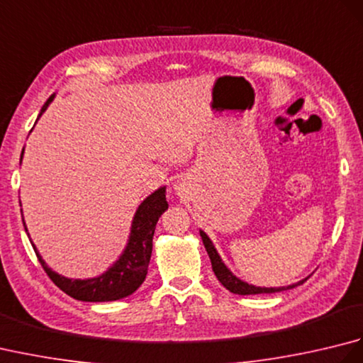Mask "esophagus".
<instances>
[{
  "mask_svg": "<svg viewBox=\"0 0 363 363\" xmlns=\"http://www.w3.org/2000/svg\"><path fill=\"white\" fill-rule=\"evenodd\" d=\"M173 189H174V191L179 196H182V195H186L187 194V187H186V182H184L182 179H177L174 184H173Z\"/></svg>",
  "mask_w": 363,
  "mask_h": 363,
  "instance_id": "34e87169",
  "label": "esophagus"
}]
</instances>
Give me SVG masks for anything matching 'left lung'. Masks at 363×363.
Returning a JSON list of instances; mask_svg holds the SVG:
<instances>
[{
	"mask_svg": "<svg viewBox=\"0 0 363 363\" xmlns=\"http://www.w3.org/2000/svg\"><path fill=\"white\" fill-rule=\"evenodd\" d=\"M199 235L203 238V243H204V248L209 254L211 262H212V269L215 276L218 277V281L221 282L223 287H226L230 293H235V295H260V293H276V291H282V290H289V289H295L298 285L304 284L307 279H309V276L304 277V279L298 281L296 284H291L287 285V287H256V285L248 284L242 281L240 277H237L230 269L226 267L225 262H223L221 256L218 254L217 248H215V245L212 243V240L209 238L204 230H199Z\"/></svg>",
	"mask_w": 363,
	"mask_h": 363,
	"instance_id": "8db88e82",
	"label": "left lung"
}]
</instances>
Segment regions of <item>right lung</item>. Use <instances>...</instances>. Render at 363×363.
Returning <instances> with one entry per match:
<instances>
[{
	"label": "right lung",
	"instance_id": "right-lung-1",
	"mask_svg": "<svg viewBox=\"0 0 363 363\" xmlns=\"http://www.w3.org/2000/svg\"><path fill=\"white\" fill-rule=\"evenodd\" d=\"M56 98V94H52L46 103L43 104L38 118L42 117L43 112L48 109V106ZM37 118V120H38ZM21 151V159H23ZM167 187H159L156 191H152L150 196H146L137 211L130 223V230L128 235V242L123 248L118 259L106 269L104 273L95 277H87V279H73V277H65L54 272L51 267L46 265V262L38 252L37 246L30 240V245L37 254L38 260L50 276V279L57 285V287L65 291L68 296H72L78 301H86V303H106V301H117L126 298L140 287L143 284L146 273H148V265L152 252V237L156 225L160 218V215L168 209L167 203ZM23 217V211H21ZM23 226L28 233L25 218H23ZM29 237V233H28Z\"/></svg>",
	"mask_w": 363,
	"mask_h": 363
}]
</instances>
